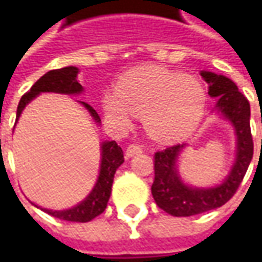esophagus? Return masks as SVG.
I'll use <instances>...</instances> for the list:
<instances>
[{
  "label": "esophagus",
  "mask_w": 262,
  "mask_h": 262,
  "mask_svg": "<svg viewBox=\"0 0 262 262\" xmlns=\"http://www.w3.org/2000/svg\"><path fill=\"white\" fill-rule=\"evenodd\" d=\"M143 151V147L138 146V144H129V146L126 147V151H125V157L126 159H129V157H133L134 155H138V153H141Z\"/></svg>",
  "instance_id": "esophagus-1"
}]
</instances>
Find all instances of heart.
<instances>
[{
    "label": "heart",
    "mask_w": 262,
    "mask_h": 262,
    "mask_svg": "<svg viewBox=\"0 0 262 262\" xmlns=\"http://www.w3.org/2000/svg\"><path fill=\"white\" fill-rule=\"evenodd\" d=\"M206 109V92L195 78L159 67H140L103 96L106 116L118 125L143 115L147 131L160 141H176L195 128Z\"/></svg>",
    "instance_id": "1"
}]
</instances>
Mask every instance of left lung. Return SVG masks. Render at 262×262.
I'll list each match as a JSON object with an SVG mask.
<instances>
[{
    "instance_id": "left-lung-1",
    "label": "left lung",
    "mask_w": 262,
    "mask_h": 262,
    "mask_svg": "<svg viewBox=\"0 0 262 262\" xmlns=\"http://www.w3.org/2000/svg\"><path fill=\"white\" fill-rule=\"evenodd\" d=\"M201 77L208 83V95L217 97L216 109L235 128L236 160L220 185L194 188L182 182L176 167L178 156L185 144H176L167 147L163 151H157L155 155V181L151 194L157 206L175 217L195 216L226 204L235 195L254 155V141L249 125L251 109L247 97L227 77L210 71H201Z\"/></svg>"
}]
</instances>
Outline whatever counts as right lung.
I'll return each mask as SVG.
<instances>
[{
    "label": "right lung",
    "mask_w": 262,
    "mask_h": 262,
    "mask_svg": "<svg viewBox=\"0 0 262 262\" xmlns=\"http://www.w3.org/2000/svg\"><path fill=\"white\" fill-rule=\"evenodd\" d=\"M77 74H78V68L73 66L48 71L45 76H42L36 81L26 95L21 96L18 106H17V118L15 119L20 118V114L23 112L26 105L40 93L52 92V93H62V95H80L83 92V86L77 81ZM81 103L89 111V114L92 115L96 122L100 124V116L95 109L89 103H84V102H81ZM100 146H102L100 147V150H102L100 173H99L95 188L86 196V200H83L80 204H77L73 208H68V210H59V211L55 210L54 211V210L42 208L43 211L56 219L67 220V222H78V223L90 222L105 211L109 196H111V191H112L116 169L124 163V151L115 141H103Z\"/></svg>",
    "instance_id": "obj_1"
}]
</instances>
